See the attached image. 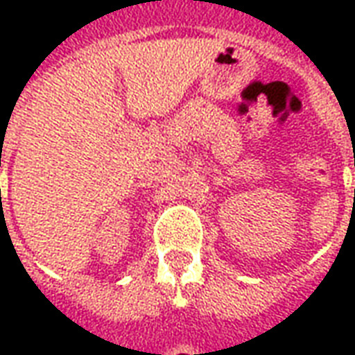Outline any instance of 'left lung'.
Here are the masks:
<instances>
[{
	"label": "left lung",
	"mask_w": 355,
	"mask_h": 355,
	"mask_svg": "<svg viewBox=\"0 0 355 355\" xmlns=\"http://www.w3.org/2000/svg\"><path fill=\"white\" fill-rule=\"evenodd\" d=\"M354 196H355V190H354Z\"/></svg>",
	"instance_id": "1"
}]
</instances>
